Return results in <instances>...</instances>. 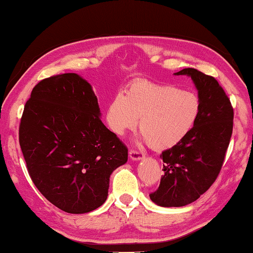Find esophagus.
Here are the masks:
<instances>
[{
	"label": "esophagus",
	"mask_w": 253,
	"mask_h": 253,
	"mask_svg": "<svg viewBox=\"0 0 253 253\" xmlns=\"http://www.w3.org/2000/svg\"><path fill=\"white\" fill-rule=\"evenodd\" d=\"M128 155H130V159L132 161H140L144 159V154L141 153L139 151H135V150H130L128 152Z\"/></svg>",
	"instance_id": "esophagus-1"
}]
</instances>
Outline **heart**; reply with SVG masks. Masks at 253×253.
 Instances as JSON below:
<instances>
[{"label": "heart", "instance_id": "b5f03b06", "mask_svg": "<svg viewBox=\"0 0 253 253\" xmlns=\"http://www.w3.org/2000/svg\"><path fill=\"white\" fill-rule=\"evenodd\" d=\"M201 101L196 93L173 85L136 80L109 103L107 122L118 135L133 128L140 118L142 137L155 150H165L184 140L196 122Z\"/></svg>", "mask_w": 253, "mask_h": 253}]
</instances>
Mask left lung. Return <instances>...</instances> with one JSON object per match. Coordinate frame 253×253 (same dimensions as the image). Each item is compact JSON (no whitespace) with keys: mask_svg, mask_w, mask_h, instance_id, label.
Masks as SVG:
<instances>
[{"mask_svg":"<svg viewBox=\"0 0 253 253\" xmlns=\"http://www.w3.org/2000/svg\"><path fill=\"white\" fill-rule=\"evenodd\" d=\"M174 75L192 78L201 110L187 136L161 154L164 175L150 195L161 207L186 206L208 190L221 169L233 126L230 100L215 78L194 68Z\"/></svg>","mask_w":253,"mask_h":253,"instance_id":"obj_1","label":"left lung"}]
</instances>
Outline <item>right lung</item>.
<instances>
[{"instance_id":"add662e5","label":"right lung","mask_w":253,"mask_h":253,"mask_svg":"<svg viewBox=\"0 0 253 253\" xmlns=\"http://www.w3.org/2000/svg\"><path fill=\"white\" fill-rule=\"evenodd\" d=\"M100 117L91 84L70 73L38 83L24 108L20 145L28 174L66 212L101 206L112 171L127 161L126 146Z\"/></svg>"}]
</instances>
